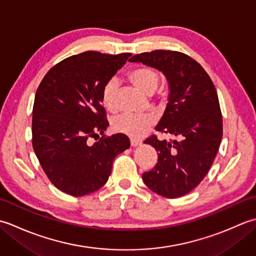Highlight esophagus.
<instances>
[{
	"label": "esophagus",
	"instance_id": "obj_1",
	"mask_svg": "<svg viewBox=\"0 0 256 256\" xmlns=\"http://www.w3.org/2000/svg\"><path fill=\"white\" fill-rule=\"evenodd\" d=\"M140 144H142V140H135V138H132V140H131V146H132V148H136V146H138V145H140Z\"/></svg>",
	"mask_w": 256,
	"mask_h": 256
}]
</instances>
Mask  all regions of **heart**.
<instances>
[{"instance_id": "heart-1", "label": "heart", "mask_w": 256, "mask_h": 256, "mask_svg": "<svg viewBox=\"0 0 256 256\" xmlns=\"http://www.w3.org/2000/svg\"><path fill=\"white\" fill-rule=\"evenodd\" d=\"M131 82L143 94L150 96L154 94L160 84V74L156 70L148 67H138L128 74ZM118 82L114 79L106 81L101 92L102 104L108 111H116ZM153 114H131L124 113L112 120L111 126L118 133L126 134L131 138H140L145 134L154 124Z\"/></svg>"}]
</instances>
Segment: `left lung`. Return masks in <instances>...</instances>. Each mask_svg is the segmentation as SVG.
Returning <instances> with one entry per match:
<instances>
[{"instance_id":"left-lung-1","label":"left lung","mask_w":256,"mask_h":256,"mask_svg":"<svg viewBox=\"0 0 256 256\" xmlns=\"http://www.w3.org/2000/svg\"><path fill=\"white\" fill-rule=\"evenodd\" d=\"M128 62L165 76L168 103L155 130L178 138L172 142L155 135L145 140L157 150L158 162L143 174L144 184L162 197H182L204 178L220 148L222 116L216 88L204 69L182 52L154 50Z\"/></svg>"}]
</instances>
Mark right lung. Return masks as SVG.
Returning a JSON list of instances; mask_svg holds the SVG:
<instances>
[{
    "label": "right lung",
    "instance_id": "add662e5",
    "mask_svg": "<svg viewBox=\"0 0 256 256\" xmlns=\"http://www.w3.org/2000/svg\"><path fill=\"white\" fill-rule=\"evenodd\" d=\"M131 54L86 52L64 59L46 74L32 106V148L47 177L62 192H96L116 157L130 148L126 135L102 136L108 128L101 92Z\"/></svg>",
    "mask_w": 256,
    "mask_h": 256
}]
</instances>
